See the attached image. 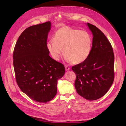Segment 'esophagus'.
<instances>
[{
	"instance_id": "1",
	"label": "esophagus",
	"mask_w": 126,
	"mask_h": 126,
	"mask_svg": "<svg viewBox=\"0 0 126 126\" xmlns=\"http://www.w3.org/2000/svg\"><path fill=\"white\" fill-rule=\"evenodd\" d=\"M65 69H66V71H68V70H70V68H69V67H68V66H65Z\"/></svg>"
}]
</instances>
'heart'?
<instances>
[{
  "instance_id": "obj_1",
  "label": "heart",
  "mask_w": 126,
  "mask_h": 126,
  "mask_svg": "<svg viewBox=\"0 0 126 126\" xmlns=\"http://www.w3.org/2000/svg\"><path fill=\"white\" fill-rule=\"evenodd\" d=\"M46 47L51 57L59 60L63 53L69 63H81L89 57L92 47V39L86 31L63 27L54 34V40H49Z\"/></svg>"
}]
</instances>
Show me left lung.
<instances>
[{"label": "left lung", "mask_w": 126, "mask_h": 126, "mask_svg": "<svg viewBox=\"0 0 126 126\" xmlns=\"http://www.w3.org/2000/svg\"><path fill=\"white\" fill-rule=\"evenodd\" d=\"M92 32V48L89 57L72 67L76 75L75 87L77 93L88 100L104 96L114 80V54L111 44L97 27L86 24Z\"/></svg>", "instance_id": "left-lung-1"}]
</instances>
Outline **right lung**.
<instances>
[{
    "instance_id": "right-lung-1",
    "label": "right lung",
    "mask_w": 126,
    "mask_h": 126,
    "mask_svg": "<svg viewBox=\"0 0 126 126\" xmlns=\"http://www.w3.org/2000/svg\"><path fill=\"white\" fill-rule=\"evenodd\" d=\"M51 25L48 21L26 28L19 37L13 54L19 87L32 100L41 103L55 97L58 80L65 72L63 64L49 56L46 44Z\"/></svg>"
}]
</instances>
